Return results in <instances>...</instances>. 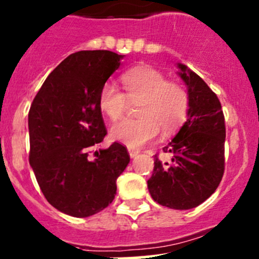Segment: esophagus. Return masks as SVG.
I'll list each match as a JSON object with an SVG mask.
<instances>
[{"label":"esophagus","instance_id":"obj_1","mask_svg":"<svg viewBox=\"0 0 259 259\" xmlns=\"http://www.w3.org/2000/svg\"><path fill=\"white\" fill-rule=\"evenodd\" d=\"M127 151H129L130 158H135V156L139 154V150H138V149H134V148H127Z\"/></svg>","mask_w":259,"mask_h":259}]
</instances>
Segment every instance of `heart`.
I'll return each mask as SVG.
<instances>
[{
    "mask_svg": "<svg viewBox=\"0 0 259 259\" xmlns=\"http://www.w3.org/2000/svg\"><path fill=\"white\" fill-rule=\"evenodd\" d=\"M125 94L114 83L105 82L98 96L99 109L110 120L120 119L129 101L139 103V119H124L111 127V137L129 148L153 142L160 129L164 134L178 130L189 113V94L178 82L169 81L159 70L139 66L121 76Z\"/></svg>",
    "mask_w": 259,
    "mask_h": 259,
    "instance_id": "b5f03b06",
    "label": "heart"
}]
</instances>
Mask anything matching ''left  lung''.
I'll return each mask as SVG.
<instances>
[{
	"mask_svg": "<svg viewBox=\"0 0 259 259\" xmlns=\"http://www.w3.org/2000/svg\"><path fill=\"white\" fill-rule=\"evenodd\" d=\"M178 69L189 94L188 119L163 148L169 158H154L148 189L160 205L184 210L202 204L223 178L226 125L221 101L204 80L185 65Z\"/></svg>",
	"mask_w": 259,
	"mask_h": 259,
	"instance_id": "1",
	"label": "left lung"
}]
</instances>
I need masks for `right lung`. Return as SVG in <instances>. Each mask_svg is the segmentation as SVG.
<instances>
[{"mask_svg": "<svg viewBox=\"0 0 259 259\" xmlns=\"http://www.w3.org/2000/svg\"><path fill=\"white\" fill-rule=\"evenodd\" d=\"M122 57L108 50L71 54L31 104L30 165L50 204L71 217L85 218L108 207L116 194V179L130 161L119 143L95 151V160L88 158L89 149L108 134L99 91Z\"/></svg>", "mask_w": 259, "mask_h": 259, "instance_id": "add662e5", "label": "right lung"}]
</instances>
